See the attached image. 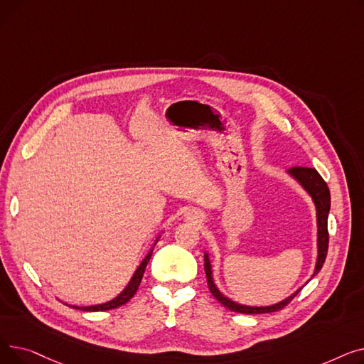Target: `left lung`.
<instances>
[{
  "label": "left lung",
  "mask_w": 364,
  "mask_h": 364,
  "mask_svg": "<svg viewBox=\"0 0 364 364\" xmlns=\"http://www.w3.org/2000/svg\"><path fill=\"white\" fill-rule=\"evenodd\" d=\"M286 174H288L291 178H294L307 193L316 208V221H317V259H316V267H314V273L311 274L310 280L321 270V267L324 264V259H326L328 255V243H329V235H328V217L331 211V192L328 184L324 183V180L320 177L318 172L314 168H307V166H292L289 169H286ZM203 267H205V273H206V280L209 291L215 296L218 302H221L224 307L228 310L236 311V313H243V314H264V313H273L282 310L284 305H288L296 294L302 289H296L292 295L288 298L282 299L277 304L273 305H265V307H255V305H245L239 304L228 296H225L215 284L214 280V272H213V262L211 258H209L208 251H205L203 257ZM309 280V282H310Z\"/></svg>",
  "instance_id": "obj_1"
}]
</instances>
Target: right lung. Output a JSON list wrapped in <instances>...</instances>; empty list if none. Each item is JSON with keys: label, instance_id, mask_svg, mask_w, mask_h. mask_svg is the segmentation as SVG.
Segmentation results:
<instances>
[{"label": "right lung", "instance_id": "1", "mask_svg": "<svg viewBox=\"0 0 364 364\" xmlns=\"http://www.w3.org/2000/svg\"><path fill=\"white\" fill-rule=\"evenodd\" d=\"M159 237H161V235L155 239V242H153V246L150 247V251L147 252V255L144 257V259L140 262V265L137 267V270L134 272V274H132L131 280H129V282H128V284L125 286V289H124L118 296H114L113 299H110V301H107V302H103V304L87 305V307H78V305H69V304H68L69 307L76 309V310H82V311H106V310L118 309V307H121V305H124L125 302H128V301L134 296V294H136V292H137V289H139L140 282H141V279H143L144 270H146V267H147V262H149V259H150V257H151L153 247H155V245L158 243Z\"/></svg>", "mask_w": 364, "mask_h": 364}]
</instances>
